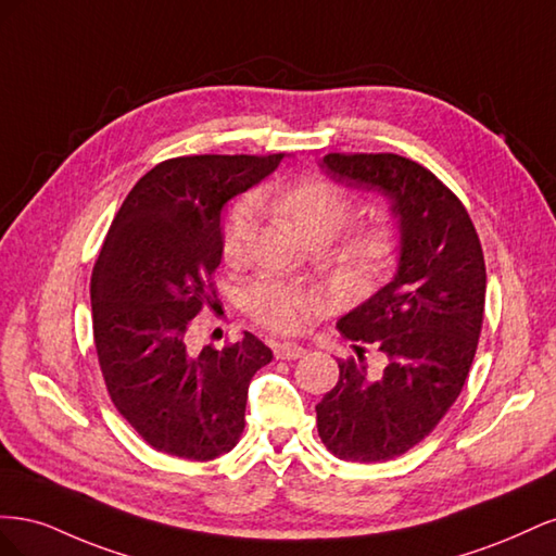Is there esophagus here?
<instances>
[{
	"instance_id": "34e87169",
	"label": "esophagus",
	"mask_w": 556,
	"mask_h": 556,
	"mask_svg": "<svg viewBox=\"0 0 556 556\" xmlns=\"http://www.w3.org/2000/svg\"><path fill=\"white\" fill-rule=\"evenodd\" d=\"M274 355L276 359H299L306 355V348H301L296 343H278L274 348Z\"/></svg>"
}]
</instances>
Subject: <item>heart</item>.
<instances>
[{
	"mask_svg": "<svg viewBox=\"0 0 556 556\" xmlns=\"http://www.w3.org/2000/svg\"><path fill=\"white\" fill-rule=\"evenodd\" d=\"M260 204L278 213L304 241L327 239L331 241L352 215L350 194L329 180H296L280 185L260 194ZM255 233V213L250 204H237L225 220L223 255L225 260H239L248 250ZM399 237L396 229L374 220L357 227L336 250V266L348 288H371L387 271L396 257ZM245 306L260 325L292 333L304 327L317 313V299L313 292L299 285H282L274 280H257L245 292Z\"/></svg>",
	"mask_w": 556,
	"mask_h": 556,
	"instance_id": "b5f03b06",
	"label": "heart"
}]
</instances>
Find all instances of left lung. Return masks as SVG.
<instances>
[{
	"label": "left lung",
	"instance_id": "obj_1",
	"mask_svg": "<svg viewBox=\"0 0 556 556\" xmlns=\"http://www.w3.org/2000/svg\"><path fill=\"white\" fill-rule=\"evenodd\" d=\"M319 169L345 188L382 194L399 229L392 280L336 323L359 362H339V382L315 406L331 454L387 462L429 435L462 392L482 329V248L462 201L422 164L329 153ZM366 342L381 352L382 369L363 364Z\"/></svg>",
	"mask_w": 556,
	"mask_h": 556
}]
</instances>
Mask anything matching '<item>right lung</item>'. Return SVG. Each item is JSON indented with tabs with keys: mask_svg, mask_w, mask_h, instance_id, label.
<instances>
[{
	"mask_svg": "<svg viewBox=\"0 0 556 556\" xmlns=\"http://www.w3.org/2000/svg\"><path fill=\"white\" fill-rule=\"evenodd\" d=\"M280 155H194L157 164L115 213L92 271V331L106 390L141 439L208 462L239 443L248 384L274 352L243 331L233 345L188 348L215 296L223 211L271 176Z\"/></svg>",
	"mask_w": 556,
	"mask_h": 556,
	"instance_id": "1",
	"label": "right lung"
}]
</instances>
